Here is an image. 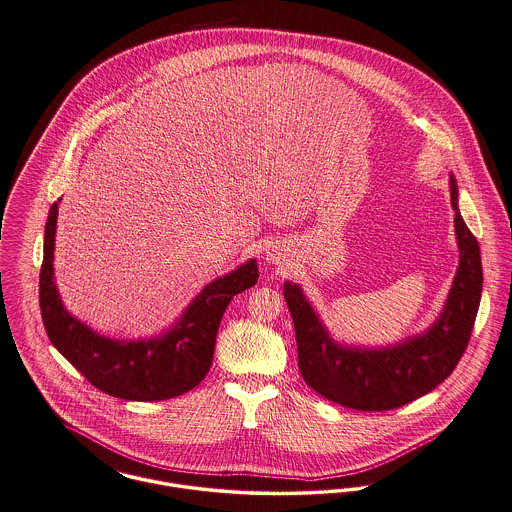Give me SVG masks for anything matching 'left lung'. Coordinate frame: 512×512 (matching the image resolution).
Listing matches in <instances>:
<instances>
[{"mask_svg": "<svg viewBox=\"0 0 512 512\" xmlns=\"http://www.w3.org/2000/svg\"><path fill=\"white\" fill-rule=\"evenodd\" d=\"M450 204L460 252L458 270L439 318L421 334L386 347L341 343L322 324L301 285L283 283L295 324L299 371L314 392L343 408L386 411L425 396L454 371L472 336L483 272L479 244L458 209V184L452 174Z\"/></svg>", "mask_w": 512, "mask_h": 512, "instance_id": "left-lung-1", "label": "left lung"}]
</instances>
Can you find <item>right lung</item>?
<instances>
[{
    "label": "right lung",
    "mask_w": 512,
    "mask_h": 512,
    "mask_svg": "<svg viewBox=\"0 0 512 512\" xmlns=\"http://www.w3.org/2000/svg\"><path fill=\"white\" fill-rule=\"evenodd\" d=\"M58 204L44 227L40 270V312L52 345L101 392L134 402L180 396L204 380L215 351V338L231 299L258 281L254 258L207 283L169 330L153 338L112 340L77 320L64 307L54 281Z\"/></svg>",
    "instance_id": "obj_1"
}]
</instances>
